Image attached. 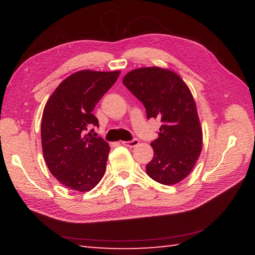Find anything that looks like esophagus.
<instances>
[{
    "label": "esophagus",
    "mask_w": 255,
    "mask_h": 255,
    "mask_svg": "<svg viewBox=\"0 0 255 255\" xmlns=\"http://www.w3.org/2000/svg\"><path fill=\"white\" fill-rule=\"evenodd\" d=\"M123 144L126 145V147H129V148H133L139 144V140L134 138L132 140H129V141H123Z\"/></svg>",
    "instance_id": "esophagus-1"
}]
</instances>
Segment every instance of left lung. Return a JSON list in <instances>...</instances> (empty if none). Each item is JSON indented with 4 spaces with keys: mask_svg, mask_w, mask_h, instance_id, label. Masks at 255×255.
<instances>
[{
    "mask_svg": "<svg viewBox=\"0 0 255 255\" xmlns=\"http://www.w3.org/2000/svg\"><path fill=\"white\" fill-rule=\"evenodd\" d=\"M123 83L142 103L147 118L162 125L152 145L154 155L147 174L163 185L184 180L202 151L203 133L191 91L174 72L158 67L128 72Z\"/></svg>",
    "mask_w": 255,
    "mask_h": 255,
    "instance_id": "1",
    "label": "left lung"
}]
</instances>
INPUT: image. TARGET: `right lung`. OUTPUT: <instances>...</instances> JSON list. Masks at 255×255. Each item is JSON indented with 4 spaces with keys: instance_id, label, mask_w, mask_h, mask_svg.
Listing matches in <instances>:
<instances>
[{
    "instance_id": "right-lung-1",
    "label": "right lung",
    "mask_w": 255,
    "mask_h": 255,
    "mask_svg": "<svg viewBox=\"0 0 255 255\" xmlns=\"http://www.w3.org/2000/svg\"><path fill=\"white\" fill-rule=\"evenodd\" d=\"M119 71L83 70L59 84L42 113L41 144L48 169L64 186L86 192L105 173L110 145L93 137L99 121L95 105L119 77Z\"/></svg>"
}]
</instances>
